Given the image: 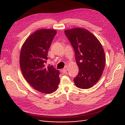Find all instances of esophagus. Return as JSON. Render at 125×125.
<instances>
[{
	"label": "esophagus",
	"mask_w": 125,
	"mask_h": 125,
	"mask_svg": "<svg viewBox=\"0 0 125 125\" xmlns=\"http://www.w3.org/2000/svg\"><path fill=\"white\" fill-rule=\"evenodd\" d=\"M68 70V68H67V67H65V68L62 70V73H66V72Z\"/></svg>",
	"instance_id": "1"
}]
</instances>
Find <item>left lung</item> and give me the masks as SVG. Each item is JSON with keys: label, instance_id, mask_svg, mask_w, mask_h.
I'll return each instance as SVG.
<instances>
[{"label": "left lung", "instance_id": "left-lung-1", "mask_svg": "<svg viewBox=\"0 0 125 125\" xmlns=\"http://www.w3.org/2000/svg\"><path fill=\"white\" fill-rule=\"evenodd\" d=\"M74 51L79 73L73 79L79 88L88 89L100 79L105 66V54L102 45L93 34L82 28L64 31Z\"/></svg>", "mask_w": 125, "mask_h": 125}]
</instances>
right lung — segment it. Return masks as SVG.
I'll use <instances>...</instances> for the list:
<instances>
[{
  "label": "right lung",
  "instance_id": "add662e5",
  "mask_svg": "<svg viewBox=\"0 0 125 125\" xmlns=\"http://www.w3.org/2000/svg\"><path fill=\"white\" fill-rule=\"evenodd\" d=\"M56 33L53 30H38L27 38L21 51L20 63L25 79L35 90L44 94L55 92L60 83V71L52 65L45 66Z\"/></svg>",
  "mask_w": 125,
  "mask_h": 125
}]
</instances>
